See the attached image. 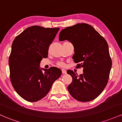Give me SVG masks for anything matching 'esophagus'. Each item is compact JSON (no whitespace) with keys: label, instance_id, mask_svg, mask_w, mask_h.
I'll use <instances>...</instances> for the list:
<instances>
[{"label":"esophagus","instance_id":"34e87169","mask_svg":"<svg viewBox=\"0 0 122 122\" xmlns=\"http://www.w3.org/2000/svg\"><path fill=\"white\" fill-rule=\"evenodd\" d=\"M62 73L63 74H66V70L65 69H62Z\"/></svg>","mask_w":122,"mask_h":122}]
</instances>
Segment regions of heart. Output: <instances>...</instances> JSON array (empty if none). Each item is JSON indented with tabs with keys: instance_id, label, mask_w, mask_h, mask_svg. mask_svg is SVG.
<instances>
[{
	"instance_id": "1",
	"label": "heart",
	"mask_w": 122,
	"mask_h": 122,
	"mask_svg": "<svg viewBox=\"0 0 122 122\" xmlns=\"http://www.w3.org/2000/svg\"><path fill=\"white\" fill-rule=\"evenodd\" d=\"M58 66H64V64L63 62H59L58 64Z\"/></svg>"
}]
</instances>
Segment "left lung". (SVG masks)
<instances>
[{
  "instance_id": "1",
  "label": "left lung",
  "mask_w": 122,
  "mask_h": 122,
  "mask_svg": "<svg viewBox=\"0 0 122 122\" xmlns=\"http://www.w3.org/2000/svg\"><path fill=\"white\" fill-rule=\"evenodd\" d=\"M65 40L74 46L73 59L80 63L77 67H82L83 72L78 76L73 70H67L72 77L67 90L78 101L93 100L103 92L109 78L112 61L107 42L92 26L85 23L62 29L59 40Z\"/></svg>"
}]
</instances>
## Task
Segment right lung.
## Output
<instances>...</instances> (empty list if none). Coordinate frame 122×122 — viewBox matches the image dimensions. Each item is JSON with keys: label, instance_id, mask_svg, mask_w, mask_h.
<instances>
[{"label": "right lung", "instance_id": "1", "mask_svg": "<svg viewBox=\"0 0 122 122\" xmlns=\"http://www.w3.org/2000/svg\"><path fill=\"white\" fill-rule=\"evenodd\" d=\"M59 29L32 26L12 42L9 57L11 82L16 93L28 102H36L46 96L53 83L61 75L62 71L57 67H40L42 58L48 57L49 45Z\"/></svg>", "mask_w": 122, "mask_h": 122}]
</instances>
